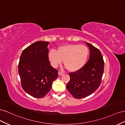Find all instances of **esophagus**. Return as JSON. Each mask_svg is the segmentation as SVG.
I'll list each match as a JSON object with an SVG mask.
<instances>
[{
	"instance_id": "obj_1",
	"label": "esophagus",
	"mask_w": 125,
	"mask_h": 125,
	"mask_svg": "<svg viewBox=\"0 0 125 125\" xmlns=\"http://www.w3.org/2000/svg\"><path fill=\"white\" fill-rule=\"evenodd\" d=\"M64 73L63 72H62V71H59V75H62Z\"/></svg>"
}]
</instances>
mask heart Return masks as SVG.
<instances>
[{"mask_svg":"<svg viewBox=\"0 0 125 125\" xmlns=\"http://www.w3.org/2000/svg\"><path fill=\"white\" fill-rule=\"evenodd\" d=\"M90 51L86 45L67 44L61 46L57 52L51 50L49 52V59L53 66L57 67L63 61V64L67 70L75 72L85 65Z\"/></svg>","mask_w":125,"mask_h":125,"instance_id":"heart-1","label":"heart"}]
</instances>
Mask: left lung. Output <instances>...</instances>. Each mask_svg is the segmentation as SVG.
Returning <instances> with one entry per match:
<instances>
[{
    "instance_id": "8db88e82",
    "label": "left lung",
    "mask_w": 125,
    "mask_h": 125,
    "mask_svg": "<svg viewBox=\"0 0 125 125\" xmlns=\"http://www.w3.org/2000/svg\"><path fill=\"white\" fill-rule=\"evenodd\" d=\"M86 44L90 50L87 62L80 70L69 73L70 80L66 88L75 98L86 97L94 93L100 86L104 73V62L101 51L88 43Z\"/></svg>"
}]
</instances>
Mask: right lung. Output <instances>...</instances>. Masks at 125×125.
Segmentation results:
<instances>
[{
    "mask_svg": "<svg viewBox=\"0 0 125 125\" xmlns=\"http://www.w3.org/2000/svg\"><path fill=\"white\" fill-rule=\"evenodd\" d=\"M49 42H35L24 49L20 57L18 73L21 86L35 98L44 97L58 76V71L49 60Z\"/></svg>",
    "mask_w": 125,
    "mask_h": 125,
    "instance_id": "right-lung-1",
    "label": "right lung"
}]
</instances>
